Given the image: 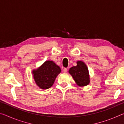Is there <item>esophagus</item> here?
<instances>
[{"label": "esophagus", "mask_w": 124, "mask_h": 124, "mask_svg": "<svg viewBox=\"0 0 124 124\" xmlns=\"http://www.w3.org/2000/svg\"><path fill=\"white\" fill-rule=\"evenodd\" d=\"M63 70V72L64 73H66L67 72V69L66 68H64Z\"/></svg>", "instance_id": "obj_1"}]
</instances>
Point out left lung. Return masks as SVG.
<instances>
[{"label": "left lung", "mask_w": 124, "mask_h": 124, "mask_svg": "<svg viewBox=\"0 0 124 124\" xmlns=\"http://www.w3.org/2000/svg\"><path fill=\"white\" fill-rule=\"evenodd\" d=\"M68 72L72 75L75 82L79 86L84 87L90 84L89 70L86 64L81 61H78L77 66L71 67Z\"/></svg>", "instance_id": "left-lung-1"}]
</instances>
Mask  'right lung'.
Here are the masks:
<instances>
[{
    "label": "right lung",
    "instance_id": "right-lung-1",
    "mask_svg": "<svg viewBox=\"0 0 124 124\" xmlns=\"http://www.w3.org/2000/svg\"><path fill=\"white\" fill-rule=\"evenodd\" d=\"M61 72L60 67L52 61H46L38 68L32 70L33 77L41 89H47L53 85L57 75Z\"/></svg>",
    "mask_w": 124,
    "mask_h": 124
}]
</instances>
